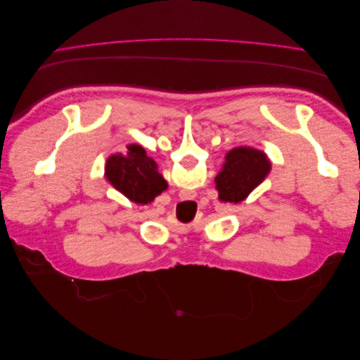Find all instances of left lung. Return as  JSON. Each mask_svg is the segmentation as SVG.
<instances>
[{
    "label": "left lung",
    "instance_id": "left-lung-1",
    "mask_svg": "<svg viewBox=\"0 0 360 360\" xmlns=\"http://www.w3.org/2000/svg\"><path fill=\"white\" fill-rule=\"evenodd\" d=\"M271 163L263 150L249 146L236 147L225 156V162L214 177L219 201L238 204L266 180Z\"/></svg>",
    "mask_w": 360,
    "mask_h": 360
}]
</instances>
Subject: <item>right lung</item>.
Segmentation results:
<instances>
[{"instance_id": "1", "label": "right lung", "mask_w": 360, "mask_h": 360, "mask_svg": "<svg viewBox=\"0 0 360 360\" xmlns=\"http://www.w3.org/2000/svg\"><path fill=\"white\" fill-rule=\"evenodd\" d=\"M105 179L115 191L136 204H150L168 188L158 171V163L136 144H129L126 155L114 153L106 159Z\"/></svg>"}]
</instances>
